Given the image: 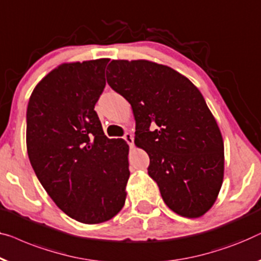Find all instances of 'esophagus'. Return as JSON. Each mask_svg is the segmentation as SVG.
Wrapping results in <instances>:
<instances>
[{"mask_svg":"<svg viewBox=\"0 0 261 261\" xmlns=\"http://www.w3.org/2000/svg\"><path fill=\"white\" fill-rule=\"evenodd\" d=\"M123 139H124V141L128 143V145H129L130 147H133V145H134L133 135H132L130 133H126V134L123 135Z\"/></svg>","mask_w":261,"mask_h":261,"instance_id":"obj_1","label":"esophagus"}]
</instances>
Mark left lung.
<instances>
[{"instance_id": "left-lung-1", "label": "left lung", "mask_w": 261, "mask_h": 261, "mask_svg": "<svg viewBox=\"0 0 261 261\" xmlns=\"http://www.w3.org/2000/svg\"><path fill=\"white\" fill-rule=\"evenodd\" d=\"M107 69L108 85L132 106L135 145L148 154V174L165 203L181 217H201L224 179V141L202 94L147 60H113Z\"/></svg>"}]
</instances>
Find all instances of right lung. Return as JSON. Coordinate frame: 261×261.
Instances as JSON below:
<instances>
[{"label":"right lung","instance_id":"1","mask_svg":"<svg viewBox=\"0 0 261 261\" xmlns=\"http://www.w3.org/2000/svg\"><path fill=\"white\" fill-rule=\"evenodd\" d=\"M108 59L63 63L34 88L27 108L32 167L62 212L84 224L115 217L129 179L126 141L106 137L95 103Z\"/></svg>","mask_w":261,"mask_h":261}]
</instances>
